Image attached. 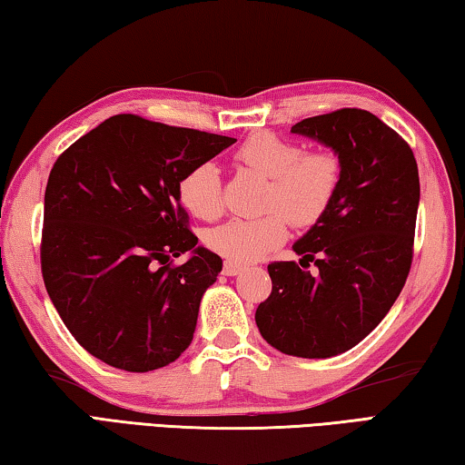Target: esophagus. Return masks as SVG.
<instances>
[{
    "mask_svg": "<svg viewBox=\"0 0 465 465\" xmlns=\"http://www.w3.org/2000/svg\"><path fill=\"white\" fill-rule=\"evenodd\" d=\"M242 271H243V264H240V262H233V261L223 262V274H227V277H235V274Z\"/></svg>",
    "mask_w": 465,
    "mask_h": 465,
    "instance_id": "obj_1",
    "label": "esophagus"
}]
</instances>
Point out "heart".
Listing matches in <instances>:
<instances>
[{
	"label": "heart",
	"mask_w": 465,
	"mask_h": 465,
	"mask_svg": "<svg viewBox=\"0 0 465 465\" xmlns=\"http://www.w3.org/2000/svg\"><path fill=\"white\" fill-rule=\"evenodd\" d=\"M235 162L266 178L261 217L230 219L204 232L209 250L230 261L262 258L287 240V219L312 227L328 213L342 180L341 157L330 149L303 152L272 133H254L235 149ZM178 199L196 219H217L223 211L222 178L213 163H199L178 183Z\"/></svg>",
	"instance_id": "heart-1"
}]
</instances>
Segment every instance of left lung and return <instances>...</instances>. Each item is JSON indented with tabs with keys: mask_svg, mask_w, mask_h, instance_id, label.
Here are the masks:
<instances>
[{
	"mask_svg": "<svg viewBox=\"0 0 465 465\" xmlns=\"http://www.w3.org/2000/svg\"><path fill=\"white\" fill-rule=\"evenodd\" d=\"M334 149L342 180L328 213L293 243L295 262H271L272 291L256 326L285 355L328 359L352 349L385 318L412 264L419 166L411 145L361 108L291 127ZM310 262L319 266L310 273Z\"/></svg>",
	"mask_w": 465,
	"mask_h": 465,
	"instance_id": "left-lung-1",
	"label": "left lung"
}]
</instances>
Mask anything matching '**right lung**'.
<instances>
[{
    "mask_svg": "<svg viewBox=\"0 0 465 465\" xmlns=\"http://www.w3.org/2000/svg\"><path fill=\"white\" fill-rule=\"evenodd\" d=\"M232 143L116 114L57 157L45 191L41 269L63 324L90 355L145 373L193 342L222 258L196 246L178 183ZM186 251L192 258L174 265Z\"/></svg>",
    "mask_w": 465,
    "mask_h": 465,
    "instance_id": "right-lung-1",
    "label": "right lung"
}]
</instances>
